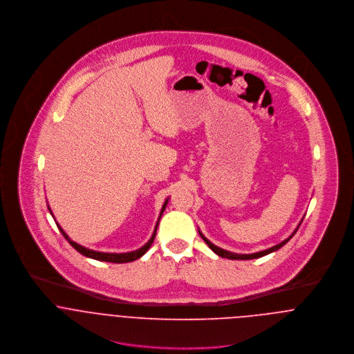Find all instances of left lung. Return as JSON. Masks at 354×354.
Instances as JSON below:
<instances>
[{
    "instance_id": "obj_1",
    "label": "left lung",
    "mask_w": 354,
    "mask_h": 354,
    "mask_svg": "<svg viewBox=\"0 0 354 354\" xmlns=\"http://www.w3.org/2000/svg\"><path fill=\"white\" fill-rule=\"evenodd\" d=\"M303 222V221H301ZM301 222H300V225H301ZM300 225L297 226V229L293 232V234L289 237V239H286L285 241H282V243H279L278 245H274V247H271V248H268V250H266V251H261V252H256V253H250V254H239V253H233L229 252V251H225V250H222V248H219V247H216V245H214L211 241H208L204 236H203L202 233L199 232V234L202 236L203 240H204V243L214 251V252L216 253L218 256H221V257H226V259H232V260H250V259H257V257H261V256H266V254H268V253L275 252V251H278L281 247H283L295 234H296V232L299 230V227H300Z\"/></svg>"
}]
</instances>
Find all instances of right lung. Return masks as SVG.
<instances>
[{"instance_id":"obj_1","label":"right lung","mask_w":354,"mask_h":354,"mask_svg":"<svg viewBox=\"0 0 354 354\" xmlns=\"http://www.w3.org/2000/svg\"><path fill=\"white\" fill-rule=\"evenodd\" d=\"M166 204H167V201L165 202V204L162 205V209H160V215L163 214V211H165V208H166ZM49 211H50L51 215H53V212H51L50 207H49ZM159 219H160V216H159ZM57 223V222H55ZM158 223H159V221L156 222V226H155V230H153V233H152L151 239L149 240V243L146 244V245H143L142 248H139V250H136V251H132V252H127V253H106V252H98V251H93V250H88V248H84V247H82V245H79L77 243H75V241H72L68 236H66V233L62 230V227L57 223V227L59 229V232L62 233V236L68 240V243L77 251V252L82 253V254H84V256H87V257H91V259H95V260H101V261H109V263H128V261H133V260H136V259H139V257H142L145 253L147 252L149 250H150V247H151L152 241H153V239H155V234H156V229H158Z\"/></svg>"}]
</instances>
